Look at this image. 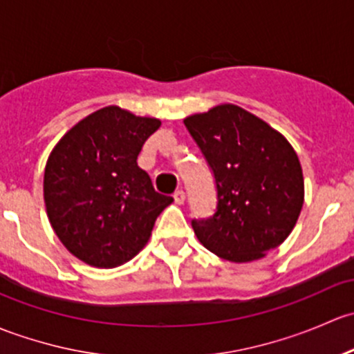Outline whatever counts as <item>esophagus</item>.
Instances as JSON below:
<instances>
[{
	"label": "esophagus",
	"instance_id": "esophagus-1",
	"mask_svg": "<svg viewBox=\"0 0 354 354\" xmlns=\"http://www.w3.org/2000/svg\"><path fill=\"white\" fill-rule=\"evenodd\" d=\"M174 199H176V203H177V204H182V203L185 201V192H184V191H180V189H178V191L174 192Z\"/></svg>",
	"mask_w": 354,
	"mask_h": 354
}]
</instances>
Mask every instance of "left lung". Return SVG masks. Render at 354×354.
Instances as JSON below:
<instances>
[{"label": "left lung", "instance_id": "1", "mask_svg": "<svg viewBox=\"0 0 354 354\" xmlns=\"http://www.w3.org/2000/svg\"><path fill=\"white\" fill-rule=\"evenodd\" d=\"M216 185V211L192 220L199 242L232 262L266 256L286 240L304 206V174L286 138L232 104L184 119Z\"/></svg>", "mask_w": 354, "mask_h": 354}]
</instances>
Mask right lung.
I'll return each mask as SVG.
<instances>
[{
  "label": "right lung",
  "instance_id": "1",
  "mask_svg": "<svg viewBox=\"0 0 354 354\" xmlns=\"http://www.w3.org/2000/svg\"><path fill=\"white\" fill-rule=\"evenodd\" d=\"M160 124L111 105L71 127L50 153L44 172L47 216L80 261L115 268L133 259L174 201L153 189L136 163Z\"/></svg>",
  "mask_w": 354,
  "mask_h": 354
}]
</instances>
